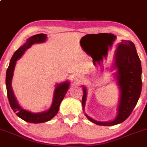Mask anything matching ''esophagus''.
Returning <instances> with one entry per match:
<instances>
[{
	"instance_id": "1",
	"label": "esophagus",
	"mask_w": 147,
	"mask_h": 147,
	"mask_svg": "<svg viewBox=\"0 0 147 147\" xmlns=\"http://www.w3.org/2000/svg\"><path fill=\"white\" fill-rule=\"evenodd\" d=\"M75 82H77V83H79V82H82V81L83 80V77L81 75H77L75 77Z\"/></svg>"
}]
</instances>
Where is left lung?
<instances>
[{"instance_id":"obj_1","label":"left lung","mask_w":147,"mask_h":147,"mask_svg":"<svg viewBox=\"0 0 147 147\" xmlns=\"http://www.w3.org/2000/svg\"><path fill=\"white\" fill-rule=\"evenodd\" d=\"M112 68L115 69L114 77L119 90L117 115L113 120L99 122L85 114L90 122L99 126H113L125 121L136 107L142 90V66L136 46L131 41L121 40L114 53ZM83 88V111L87 99V89Z\"/></svg>"}]
</instances>
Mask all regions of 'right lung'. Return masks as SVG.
Instances as JSON below:
<instances>
[{
    "instance_id": "add662e5",
    "label": "right lung",
    "mask_w": 147,
    "mask_h": 147,
    "mask_svg": "<svg viewBox=\"0 0 147 147\" xmlns=\"http://www.w3.org/2000/svg\"><path fill=\"white\" fill-rule=\"evenodd\" d=\"M47 40V35L45 34H38L34 35L30 37L26 40V42L22 46L14 52V55L10 60L9 67L6 72V88L7 97L9 99L10 106L12 109L13 111L16 113V115L22 119L30 123L38 124V123H43L52 119L58 113L59 109L61 102L65 97V94L68 92V90L70 87V82L68 81H65L61 84H57L55 86V90H54L53 98L52 102L50 109L48 110L43 111L41 113H32L29 111L23 109L18 104L17 99L15 97L14 91L11 87V82H12L13 76L15 66H16V61L23 56L25 52L30 48L33 44L35 43H44Z\"/></svg>"
}]
</instances>
